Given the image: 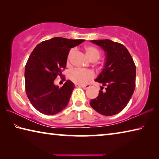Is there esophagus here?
Masks as SVG:
<instances>
[{"label":"esophagus","mask_w":159,"mask_h":159,"mask_svg":"<svg viewBox=\"0 0 159 159\" xmlns=\"http://www.w3.org/2000/svg\"><path fill=\"white\" fill-rule=\"evenodd\" d=\"M79 86H80V87H82L83 89L85 90V89H88V88H89L90 85H80Z\"/></svg>","instance_id":"esophagus-1"}]
</instances>
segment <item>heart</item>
<instances>
[{"instance_id":"heart-1","label":"heart","mask_w":159,"mask_h":159,"mask_svg":"<svg viewBox=\"0 0 159 159\" xmlns=\"http://www.w3.org/2000/svg\"><path fill=\"white\" fill-rule=\"evenodd\" d=\"M85 53L86 57L88 58V60L91 61H97L100 57L101 52L98 48L93 45H87L84 48ZM74 52V50L71 49L69 51L68 55V60H69L71 55ZM95 77L92 71L90 70H81V69H74L71 71L69 72V79L74 82L76 84L81 85L85 84L88 80L93 79Z\"/></svg>"}]
</instances>
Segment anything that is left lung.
Listing matches in <instances>:
<instances>
[{"label":"left lung","mask_w":159,"mask_h":159,"mask_svg":"<svg viewBox=\"0 0 159 159\" xmlns=\"http://www.w3.org/2000/svg\"><path fill=\"white\" fill-rule=\"evenodd\" d=\"M101 46L106 55L104 69L95 81L106 86L90 104L99 114L113 116L122 111L130 101L135 88L136 66L124 45L109 39L91 41Z\"/></svg>","instance_id":"left-lung-1"}]
</instances>
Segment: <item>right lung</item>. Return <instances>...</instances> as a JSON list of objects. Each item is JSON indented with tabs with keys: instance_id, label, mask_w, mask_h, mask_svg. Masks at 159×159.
<instances>
[{
	"instance_id": "right-lung-1",
	"label": "right lung",
	"mask_w": 159,
	"mask_h": 159,
	"mask_svg": "<svg viewBox=\"0 0 159 159\" xmlns=\"http://www.w3.org/2000/svg\"><path fill=\"white\" fill-rule=\"evenodd\" d=\"M84 41L55 37L38 44L25 66V89L35 109L45 115H55L67 106L75 85L66 80L62 87L54 84L66 68L67 57L71 48Z\"/></svg>"
}]
</instances>
